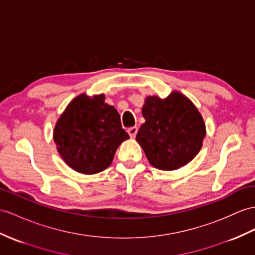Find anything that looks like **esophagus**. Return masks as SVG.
<instances>
[{"instance_id":"1","label":"esophagus","mask_w":255,"mask_h":255,"mask_svg":"<svg viewBox=\"0 0 255 255\" xmlns=\"http://www.w3.org/2000/svg\"><path fill=\"white\" fill-rule=\"evenodd\" d=\"M137 131H138L137 128H136V127H132V128H129L128 129V133L129 134V136H131L132 138H134L135 136H136V134H137Z\"/></svg>"}]
</instances>
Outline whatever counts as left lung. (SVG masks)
I'll list each match as a JSON object with an SVG mask.
<instances>
[{"mask_svg": "<svg viewBox=\"0 0 255 255\" xmlns=\"http://www.w3.org/2000/svg\"><path fill=\"white\" fill-rule=\"evenodd\" d=\"M141 113L146 122L136 140L154 167L176 170L200 151L206 126L194 104L181 93L173 92L164 99L147 97Z\"/></svg>", "mask_w": 255, "mask_h": 255, "instance_id": "1", "label": "left lung"}]
</instances>
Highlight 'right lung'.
Wrapping results in <instances>:
<instances>
[{"mask_svg": "<svg viewBox=\"0 0 255 255\" xmlns=\"http://www.w3.org/2000/svg\"><path fill=\"white\" fill-rule=\"evenodd\" d=\"M129 138L120 115L105 103V95L76 97L60 116L54 141L65 162L74 171L95 174L111 164L118 147Z\"/></svg>", "mask_w": 255, "mask_h": 255, "instance_id": "add662e5", "label": "right lung"}]
</instances>
